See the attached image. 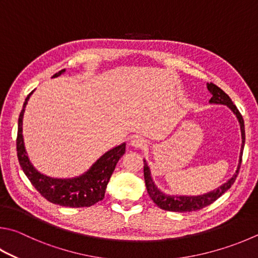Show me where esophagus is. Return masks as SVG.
Instances as JSON below:
<instances>
[{"mask_svg": "<svg viewBox=\"0 0 258 258\" xmlns=\"http://www.w3.org/2000/svg\"><path fill=\"white\" fill-rule=\"evenodd\" d=\"M131 145L135 149H143L145 148V145H147V141L140 137H135L132 141H131Z\"/></svg>", "mask_w": 258, "mask_h": 258, "instance_id": "esophagus-1", "label": "esophagus"}]
</instances>
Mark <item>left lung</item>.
Segmentation results:
<instances>
[{
    "instance_id": "8db88e82",
    "label": "left lung",
    "mask_w": 258,
    "mask_h": 258,
    "mask_svg": "<svg viewBox=\"0 0 258 258\" xmlns=\"http://www.w3.org/2000/svg\"><path fill=\"white\" fill-rule=\"evenodd\" d=\"M208 90L212 95V98L210 99L211 104L217 105H226L232 110V113L236 115L238 121L240 124V131H241V149L239 154V163H238L237 170L233 176L223 185L218 187L217 189L212 191H209L207 194L198 195V196H177V195H167L158 188L157 185L154 184L151 177V171H150V167L148 166V162L143 160L144 162V180L145 186H147L148 194L150 198L156 203L159 208L165 211H171V212H191V211H198L203 209L208 205L212 204L214 201H217L220 196L230 188L231 185L235 182L238 172L240 169L241 165V157L243 151V145H245V125H243L242 116L237 109V107L233 105L232 100L230 99L226 92L222 89H220L218 86L213 83H208Z\"/></svg>"
}]
</instances>
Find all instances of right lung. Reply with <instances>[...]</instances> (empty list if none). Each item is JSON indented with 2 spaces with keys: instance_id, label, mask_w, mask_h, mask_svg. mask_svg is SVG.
Wrapping results in <instances>:
<instances>
[{
  "instance_id": "1",
  "label": "right lung",
  "mask_w": 258,
  "mask_h": 258,
  "mask_svg": "<svg viewBox=\"0 0 258 258\" xmlns=\"http://www.w3.org/2000/svg\"><path fill=\"white\" fill-rule=\"evenodd\" d=\"M64 72L65 70H60L59 72L54 74L53 78L59 77ZM32 92L34 91L27 96L18 120L17 153L23 172L30 180L32 186L49 202L68 208L91 207L105 198L107 184L110 179V176L113 175L117 162L125 153L126 144L121 143L118 147H115L102 154L90 167V169L79 177L60 179V178H51L40 174L32 166L27 156L22 135L23 113Z\"/></svg>"
}]
</instances>
